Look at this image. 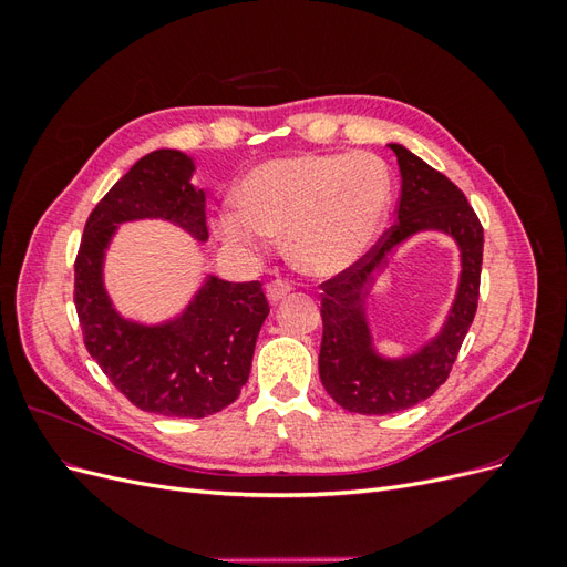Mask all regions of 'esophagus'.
Wrapping results in <instances>:
<instances>
[{
	"instance_id": "esophagus-1",
	"label": "esophagus",
	"mask_w": 567,
	"mask_h": 567,
	"mask_svg": "<svg viewBox=\"0 0 567 567\" xmlns=\"http://www.w3.org/2000/svg\"><path fill=\"white\" fill-rule=\"evenodd\" d=\"M290 290H293V286H290L288 281H281V279H277V281H271L269 286H267V300L271 302V305H277L279 300H284Z\"/></svg>"
}]
</instances>
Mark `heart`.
I'll use <instances>...</instances> for the list:
<instances>
[{"label":"heart","instance_id":"b5f03b06","mask_svg":"<svg viewBox=\"0 0 567 567\" xmlns=\"http://www.w3.org/2000/svg\"><path fill=\"white\" fill-rule=\"evenodd\" d=\"M221 208L215 229L234 252L262 257L286 234L288 257L307 274L331 277L357 265L381 234L390 173L367 151L302 153L252 167Z\"/></svg>","mask_w":567,"mask_h":567}]
</instances>
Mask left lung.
Instances as JSON below:
<instances>
[{"mask_svg": "<svg viewBox=\"0 0 567 567\" xmlns=\"http://www.w3.org/2000/svg\"><path fill=\"white\" fill-rule=\"evenodd\" d=\"M388 146L398 156L402 177L398 221L354 267L321 286V383L342 409L364 416L416 406L447 381L477 310L483 269V227L461 188L402 144ZM423 230L444 233L457 244V296L431 341L404 358H385L374 350L365 300L389 257Z\"/></svg>", "mask_w": 567, "mask_h": 567, "instance_id": "8db88e82", "label": "left lung"}]
</instances>
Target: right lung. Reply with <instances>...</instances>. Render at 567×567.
Masks as SVG:
<instances>
[{"instance_id":"right-lung-1","label":"right lung","mask_w":567,"mask_h":567,"mask_svg":"<svg viewBox=\"0 0 567 567\" xmlns=\"http://www.w3.org/2000/svg\"><path fill=\"white\" fill-rule=\"evenodd\" d=\"M194 173V158L175 148L136 161L96 203L75 260V310L94 362L134 406L175 419L217 414L241 394L269 315L260 281L234 284L215 274L179 315L158 323L123 317L113 305L104 265L120 225L163 219L208 241L205 192L192 184Z\"/></svg>"}]
</instances>
